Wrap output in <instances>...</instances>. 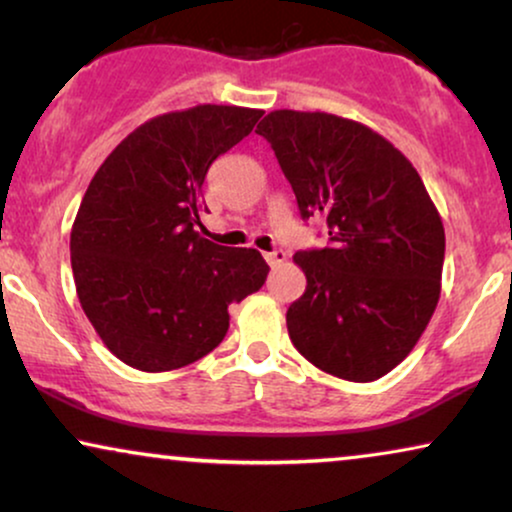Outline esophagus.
<instances>
[{
    "mask_svg": "<svg viewBox=\"0 0 512 512\" xmlns=\"http://www.w3.org/2000/svg\"><path fill=\"white\" fill-rule=\"evenodd\" d=\"M264 260L269 262V267H281L283 262L288 260V255L283 250H274V252H264Z\"/></svg>",
    "mask_w": 512,
    "mask_h": 512,
    "instance_id": "34e87169",
    "label": "esophagus"
}]
</instances>
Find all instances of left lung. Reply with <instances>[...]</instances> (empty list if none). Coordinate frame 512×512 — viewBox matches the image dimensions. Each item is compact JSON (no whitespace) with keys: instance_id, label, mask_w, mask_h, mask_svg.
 <instances>
[{"instance_id":"8db88e82","label":"left lung","mask_w":512,"mask_h":512,"mask_svg":"<svg viewBox=\"0 0 512 512\" xmlns=\"http://www.w3.org/2000/svg\"><path fill=\"white\" fill-rule=\"evenodd\" d=\"M257 134L300 215H323L331 236L293 257L307 290L286 314L290 340L335 378H383L416 347L442 290L444 224L423 179L385 137L333 113L271 111Z\"/></svg>"}]
</instances>
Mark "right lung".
I'll use <instances>...</instances> for the list:
<instances>
[{
  "label": "right lung",
  "instance_id": "add662e5",
  "mask_svg": "<svg viewBox=\"0 0 512 512\" xmlns=\"http://www.w3.org/2000/svg\"><path fill=\"white\" fill-rule=\"evenodd\" d=\"M262 113L203 103L158 115L89 181L70 231L75 288L103 345L127 366L163 373L203 359L229 331V304L267 281L260 252L196 231L210 165Z\"/></svg>",
  "mask_w": 512,
  "mask_h": 512
}]
</instances>
